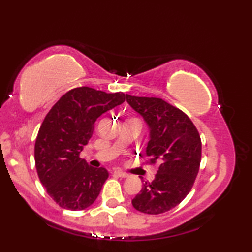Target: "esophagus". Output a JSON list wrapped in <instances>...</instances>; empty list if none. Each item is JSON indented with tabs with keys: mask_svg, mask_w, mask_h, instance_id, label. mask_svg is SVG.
I'll list each match as a JSON object with an SVG mask.
<instances>
[{
	"mask_svg": "<svg viewBox=\"0 0 252 252\" xmlns=\"http://www.w3.org/2000/svg\"><path fill=\"white\" fill-rule=\"evenodd\" d=\"M114 173H115L116 175L119 176V178H127V176H130L129 173L123 172V171H121V170H115Z\"/></svg>",
	"mask_w": 252,
	"mask_h": 252,
	"instance_id": "1",
	"label": "esophagus"
}]
</instances>
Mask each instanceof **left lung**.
I'll list each match as a JSON object with an SVG mask.
<instances>
[{
    "instance_id": "obj_1",
    "label": "left lung",
    "mask_w": 252,
    "mask_h": 252,
    "mask_svg": "<svg viewBox=\"0 0 252 252\" xmlns=\"http://www.w3.org/2000/svg\"><path fill=\"white\" fill-rule=\"evenodd\" d=\"M126 101L148 126L146 155L158 165L155 179L143 183L132 205L143 213L160 215L178 206L194 185L201 160L199 133L183 111L161 98L126 94Z\"/></svg>"
}]
</instances>
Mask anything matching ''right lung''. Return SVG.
I'll use <instances>...</instances> for the list:
<instances>
[{"label":"right lung","instance_id":"add662e5","mask_svg":"<svg viewBox=\"0 0 252 252\" xmlns=\"http://www.w3.org/2000/svg\"><path fill=\"white\" fill-rule=\"evenodd\" d=\"M125 100L122 92L76 88L63 94L44 118L34 145L35 168L60 207L83 210L98 197L108 171L91 167L79 155L92 137L97 118Z\"/></svg>","mask_w":252,"mask_h":252}]
</instances>
